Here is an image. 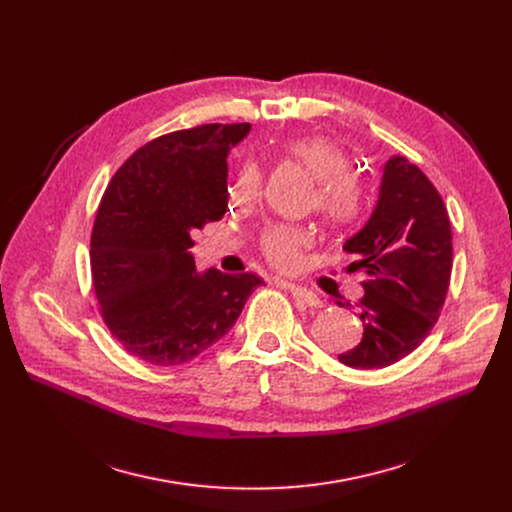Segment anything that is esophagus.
Segmentation results:
<instances>
[{"mask_svg":"<svg viewBox=\"0 0 512 512\" xmlns=\"http://www.w3.org/2000/svg\"><path fill=\"white\" fill-rule=\"evenodd\" d=\"M282 286L292 294L294 301L301 303V305H307L311 309H317V307H324V301H321L315 292L303 288V286H297V284H290V282H282Z\"/></svg>","mask_w":512,"mask_h":512,"instance_id":"34e87169","label":"esophagus"}]
</instances>
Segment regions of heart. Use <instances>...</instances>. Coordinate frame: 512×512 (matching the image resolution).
Returning <instances> with one entry per match:
<instances>
[{
    "instance_id": "obj_1",
    "label": "heart",
    "mask_w": 512,
    "mask_h": 512,
    "mask_svg": "<svg viewBox=\"0 0 512 512\" xmlns=\"http://www.w3.org/2000/svg\"><path fill=\"white\" fill-rule=\"evenodd\" d=\"M288 159L297 161L317 182L309 199L321 220L334 228L353 226L367 209L369 184L353 170L351 155L326 137H301L284 143ZM263 184L255 161L242 164L234 176L232 197L240 205H251ZM313 242V232L299 224H270L259 234V251L276 270L292 272L301 261V251Z\"/></svg>"
}]
</instances>
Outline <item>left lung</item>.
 <instances>
[{
	"instance_id": "8db88e82",
	"label": "left lung",
	"mask_w": 512,
	"mask_h": 512,
	"mask_svg": "<svg viewBox=\"0 0 512 512\" xmlns=\"http://www.w3.org/2000/svg\"><path fill=\"white\" fill-rule=\"evenodd\" d=\"M365 270L359 303L363 340L338 355L355 369H382L411 355L434 330L452 272V230L436 186L407 157L384 168L369 222L346 240Z\"/></svg>"
}]
</instances>
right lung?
<instances>
[{"label": "right lung", "mask_w": 512, "mask_h": 512, "mask_svg": "<svg viewBox=\"0 0 512 512\" xmlns=\"http://www.w3.org/2000/svg\"><path fill=\"white\" fill-rule=\"evenodd\" d=\"M251 124H203L161 134L134 151L101 197L91 234L99 313L126 351L151 365H182L234 326L255 274H199L195 230L228 209L230 145Z\"/></svg>", "instance_id": "right-lung-1"}]
</instances>
